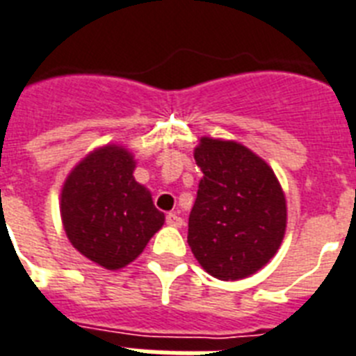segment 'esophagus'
<instances>
[{
    "label": "esophagus",
    "instance_id": "obj_1",
    "mask_svg": "<svg viewBox=\"0 0 356 356\" xmlns=\"http://www.w3.org/2000/svg\"><path fill=\"white\" fill-rule=\"evenodd\" d=\"M166 224L173 226V228H181L183 226V219L177 213H168L166 215Z\"/></svg>",
    "mask_w": 356,
    "mask_h": 356
}]
</instances>
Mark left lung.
<instances>
[{"label": "left lung", "instance_id": "1", "mask_svg": "<svg viewBox=\"0 0 356 356\" xmlns=\"http://www.w3.org/2000/svg\"><path fill=\"white\" fill-rule=\"evenodd\" d=\"M193 157L202 179L188 219V244L215 279H246L273 259L284 238L279 179L241 143L201 137Z\"/></svg>", "mask_w": 356, "mask_h": 356}]
</instances>
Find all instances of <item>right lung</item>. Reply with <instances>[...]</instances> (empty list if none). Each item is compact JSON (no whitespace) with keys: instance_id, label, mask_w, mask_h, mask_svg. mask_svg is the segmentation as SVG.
<instances>
[{"instance_id":"right-lung-1","label":"right lung","mask_w":356,"mask_h":356,"mask_svg":"<svg viewBox=\"0 0 356 356\" xmlns=\"http://www.w3.org/2000/svg\"><path fill=\"white\" fill-rule=\"evenodd\" d=\"M134 155L118 145L88 154L61 190V220L77 252L106 270L141 255L164 224L152 193L134 179Z\"/></svg>"}]
</instances>
